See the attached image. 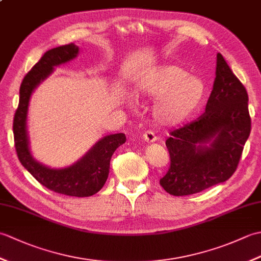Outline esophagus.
<instances>
[{
  "label": "esophagus",
  "instance_id": "esophagus-1",
  "mask_svg": "<svg viewBox=\"0 0 261 261\" xmlns=\"http://www.w3.org/2000/svg\"><path fill=\"white\" fill-rule=\"evenodd\" d=\"M142 138H143V140L148 143H151V142H154L157 140V138H156V136H154L152 131H145L142 134Z\"/></svg>",
  "mask_w": 261,
  "mask_h": 261
}]
</instances>
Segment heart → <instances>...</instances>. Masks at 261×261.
Masks as SVG:
<instances>
[{"instance_id":"b5f03b06","label":"heart","mask_w":261,"mask_h":261,"mask_svg":"<svg viewBox=\"0 0 261 261\" xmlns=\"http://www.w3.org/2000/svg\"><path fill=\"white\" fill-rule=\"evenodd\" d=\"M139 92L157 97L152 115L162 125H176L187 120L199 107L205 94L204 83L177 66H162L143 77Z\"/></svg>"}]
</instances>
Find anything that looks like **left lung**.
I'll use <instances>...</instances> for the list:
<instances>
[{
	"mask_svg": "<svg viewBox=\"0 0 261 261\" xmlns=\"http://www.w3.org/2000/svg\"><path fill=\"white\" fill-rule=\"evenodd\" d=\"M215 74L205 112L166 140L170 165L159 182L170 195H192L228 180L250 135L247 90L221 54Z\"/></svg>",
	"mask_w": 261,
	"mask_h": 261,
	"instance_id": "8db88e82",
	"label": "left lung"
}]
</instances>
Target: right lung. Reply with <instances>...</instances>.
Instances as JSON below:
<instances>
[{"label": "right lung", "instance_id": "add662e5", "mask_svg": "<svg viewBox=\"0 0 261 261\" xmlns=\"http://www.w3.org/2000/svg\"><path fill=\"white\" fill-rule=\"evenodd\" d=\"M79 54L73 43L46 51L28 71L20 86V99L13 118V136L16 154L22 166L40 182L55 193L67 196L86 197L96 194L108 179L110 160L115 149L125 142L124 134L104 137L79 163L64 169H50L32 158L28 146L27 112L32 91L51 73L54 66L64 64Z\"/></svg>", "mask_w": 261, "mask_h": 261}]
</instances>
